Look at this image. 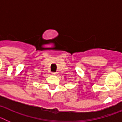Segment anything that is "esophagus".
Wrapping results in <instances>:
<instances>
[{"mask_svg":"<svg viewBox=\"0 0 122 122\" xmlns=\"http://www.w3.org/2000/svg\"><path fill=\"white\" fill-rule=\"evenodd\" d=\"M52 75H56V74H57V72H53V73H52Z\"/></svg>","mask_w":122,"mask_h":122,"instance_id":"34e87169","label":"esophagus"}]
</instances>
